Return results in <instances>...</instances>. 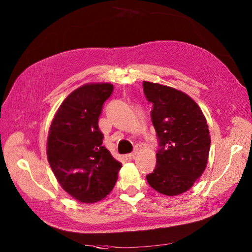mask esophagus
Instances as JSON below:
<instances>
[{
    "label": "esophagus",
    "mask_w": 252,
    "mask_h": 252,
    "mask_svg": "<svg viewBox=\"0 0 252 252\" xmlns=\"http://www.w3.org/2000/svg\"><path fill=\"white\" fill-rule=\"evenodd\" d=\"M137 153H138V149L137 148H135L134 149V152H132V153H130V154H127L126 155V157L129 158V159H132V158H134L136 155H137Z\"/></svg>",
    "instance_id": "34e87169"
}]
</instances>
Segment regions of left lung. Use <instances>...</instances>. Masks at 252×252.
Instances as JSON below:
<instances>
[{
  "label": "left lung",
  "instance_id": "obj_1",
  "mask_svg": "<svg viewBox=\"0 0 252 252\" xmlns=\"http://www.w3.org/2000/svg\"><path fill=\"white\" fill-rule=\"evenodd\" d=\"M143 89L153 104L151 116L160 146L147 182L165 196L183 194L207 167L211 143L207 120L196 101L182 91L147 81Z\"/></svg>",
  "mask_w": 252,
  "mask_h": 252
}]
</instances>
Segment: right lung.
Returning a JSON list of instances; mask_svg holds the SVG:
<instances>
[{"label":"right lung","instance_id":"add662e5","mask_svg":"<svg viewBox=\"0 0 252 252\" xmlns=\"http://www.w3.org/2000/svg\"><path fill=\"white\" fill-rule=\"evenodd\" d=\"M110 83H87L63 101L47 136V160L63 189L80 202L103 199L114 189L122 164L103 146L101 108Z\"/></svg>","mask_w":252,"mask_h":252}]
</instances>
